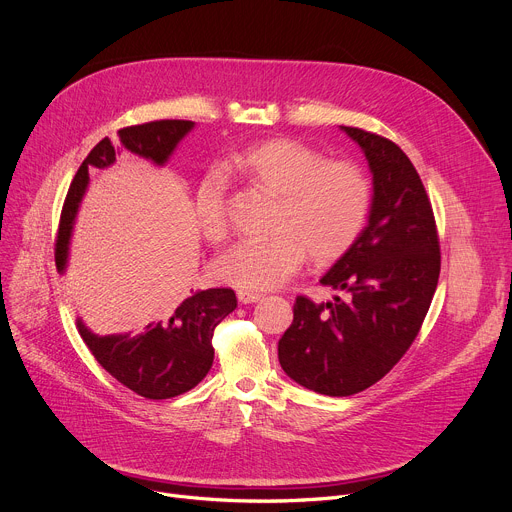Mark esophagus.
<instances>
[{"label": "esophagus", "instance_id": "esophagus-1", "mask_svg": "<svg viewBox=\"0 0 512 512\" xmlns=\"http://www.w3.org/2000/svg\"><path fill=\"white\" fill-rule=\"evenodd\" d=\"M237 296H239V302H243V304H255V302H261V300H263V294L247 292V290H239Z\"/></svg>", "mask_w": 512, "mask_h": 512}]
</instances>
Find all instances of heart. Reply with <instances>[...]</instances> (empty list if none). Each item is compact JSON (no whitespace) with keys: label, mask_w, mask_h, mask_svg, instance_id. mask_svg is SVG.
<instances>
[{"label":"heart","mask_w":512,"mask_h":512,"mask_svg":"<svg viewBox=\"0 0 512 512\" xmlns=\"http://www.w3.org/2000/svg\"><path fill=\"white\" fill-rule=\"evenodd\" d=\"M253 188L275 196L273 235L249 239L224 251L214 269L222 282L247 292L284 286L308 253L320 265L343 259L367 226L374 185L367 171L349 159H329L294 138H269L232 161ZM196 216L204 237L218 243L228 232L224 188L208 173L196 192Z\"/></svg>","instance_id":"heart-1"}]
</instances>
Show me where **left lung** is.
Listing matches in <instances>:
<instances>
[{"mask_svg": "<svg viewBox=\"0 0 512 512\" xmlns=\"http://www.w3.org/2000/svg\"><path fill=\"white\" fill-rule=\"evenodd\" d=\"M343 130L374 173V204L355 247L322 277L347 298L314 304L298 296L294 322L277 345L286 374L327 396H351L380 382L423 327L441 271L431 200L406 153L390 138Z\"/></svg>", "mask_w": 512, "mask_h": 512, "instance_id": "obj_1", "label": "left lung"}]
</instances>
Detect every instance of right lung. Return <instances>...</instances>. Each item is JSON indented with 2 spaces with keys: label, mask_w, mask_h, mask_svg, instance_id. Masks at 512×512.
Instances as JSON below:
<instances>
[{
  "label": "right lung",
  "mask_w": 512,
  "mask_h": 512,
  "mask_svg": "<svg viewBox=\"0 0 512 512\" xmlns=\"http://www.w3.org/2000/svg\"><path fill=\"white\" fill-rule=\"evenodd\" d=\"M192 126V120H153L124 126L118 130V136L124 149L161 165ZM114 161L116 149L106 136L79 165L69 185L55 239L59 271L67 263L71 228L87 188L89 171L110 167ZM235 308V290L210 288L192 292L173 310L169 320L147 324L136 337H98L81 320H77V329L91 355L112 378L147 400H165L192 390L206 378L214 361V331Z\"/></svg>",
  "instance_id": "right-lung-1"
}]
</instances>
